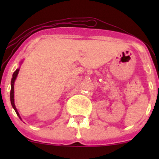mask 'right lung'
I'll list each match as a JSON object with an SVG mask.
<instances>
[{
  "label": "right lung",
  "mask_w": 159,
  "mask_h": 159,
  "mask_svg": "<svg viewBox=\"0 0 159 159\" xmlns=\"http://www.w3.org/2000/svg\"><path fill=\"white\" fill-rule=\"evenodd\" d=\"M23 61H21V63H20V65L22 63ZM19 69L20 68L17 69L14 72L13 75H12V80H11V90H10V102H11V105H12V107H13V109L15 110L16 114L19 116V117L20 119L21 120V116H20V115L19 114V112H18L17 109H16V105H15V101H14V84H15V81L16 79V78H17L18 76V74H19Z\"/></svg>",
  "instance_id": "right-lung-1"
}]
</instances>
